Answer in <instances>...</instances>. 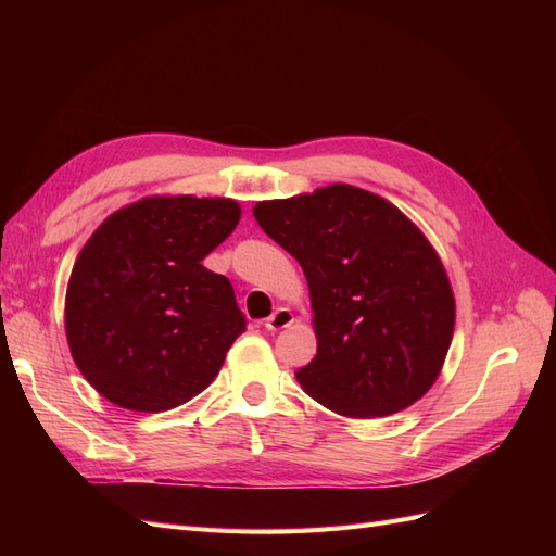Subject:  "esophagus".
I'll return each instance as SVG.
<instances>
[{
  "mask_svg": "<svg viewBox=\"0 0 556 556\" xmlns=\"http://www.w3.org/2000/svg\"><path fill=\"white\" fill-rule=\"evenodd\" d=\"M292 323H294L292 311L290 308H278L271 317H266L264 327H266V331H280L285 327H290Z\"/></svg>",
  "mask_w": 556,
  "mask_h": 556,
  "instance_id": "34e87169",
  "label": "esophagus"
}]
</instances>
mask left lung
<instances>
[{
	"mask_svg": "<svg viewBox=\"0 0 556 556\" xmlns=\"http://www.w3.org/2000/svg\"><path fill=\"white\" fill-rule=\"evenodd\" d=\"M252 213L308 280L317 355L296 371L304 392L345 417H384L422 399L454 331L450 280L425 233L345 182Z\"/></svg>",
	"mask_w": 556,
	"mask_h": 556,
	"instance_id": "1",
	"label": "left lung"
}]
</instances>
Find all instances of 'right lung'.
I'll return each instance as SVG.
<instances>
[{
	"label": "right lung",
	"mask_w": 556,
	"mask_h": 556,
	"mask_svg": "<svg viewBox=\"0 0 556 556\" xmlns=\"http://www.w3.org/2000/svg\"><path fill=\"white\" fill-rule=\"evenodd\" d=\"M239 220L231 199L146 197L83 245L64 327L76 366L104 399L162 413L213 382L245 315L229 278L201 262Z\"/></svg>",
	"instance_id": "1"
}]
</instances>
